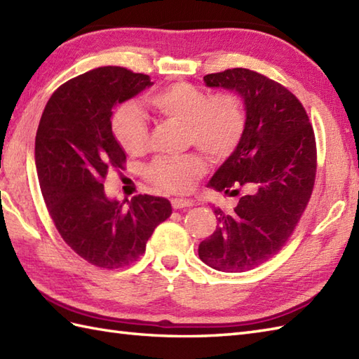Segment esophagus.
<instances>
[{
  "mask_svg": "<svg viewBox=\"0 0 359 359\" xmlns=\"http://www.w3.org/2000/svg\"><path fill=\"white\" fill-rule=\"evenodd\" d=\"M172 208L174 210H182V208H188V207H193L194 202L189 201V199H172Z\"/></svg>",
  "mask_w": 359,
  "mask_h": 359,
  "instance_id": "1",
  "label": "esophagus"
}]
</instances>
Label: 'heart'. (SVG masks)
I'll return each instance as SVG.
<instances>
[{
    "mask_svg": "<svg viewBox=\"0 0 359 359\" xmlns=\"http://www.w3.org/2000/svg\"><path fill=\"white\" fill-rule=\"evenodd\" d=\"M148 104L160 116L187 126V140L211 160H224L238 148L245 131V109L233 93L210 95L189 83H174L148 97ZM111 129L117 143L129 156H139L148 144V123L134 104L114 112ZM205 171L199 154L158 157L148 168L152 184L166 191L185 193Z\"/></svg>",
    "mask_w": 359,
    "mask_h": 359,
    "instance_id": "heart-1",
    "label": "heart"
}]
</instances>
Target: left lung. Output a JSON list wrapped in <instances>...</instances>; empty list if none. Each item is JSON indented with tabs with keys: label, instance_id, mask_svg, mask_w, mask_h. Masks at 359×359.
Masks as SVG:
<instances>
[{
	"label": "left lung",
	"instance_id": "8db88e82",
	"mask_svg": "<svg viewBox=\"0 0 359 359\" xmlns=\"http://www.w3.org/2000/svg\"><path fill=\"white\" fill-rule=\"evenodd\" d=\"M203 81L233 90L245 109L238 148L208 187L226 196L241 187L248 193L231 212L215 210L219 225L199 243V257L215 270L241 273L276 255L306 210L316 174L315 134L301 102L262 74L236 67Z\"/></svg>",
	"mask_w": 359,
	"mask_h": 359
}]
</instances>
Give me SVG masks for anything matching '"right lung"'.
Segmentation results:
<instances>
[{"instance_id":"1","label":"right lung","mask_w":359,"mask_h":359,"mask_svg":"<svg viewBox=\"0 0 359 359\" xmlns=\"http://www.w3.org/2000/svg\"><path fill=\"white\" fill-rule=\"evenodd\" d=\"M152 85L125 67H97L60 86L38 125L35 166L49 215L67 245L102 269L137 261L171 215L163 197L140 194L125 205L103 187L126 160L111 129L112 109Z\"/></svg>"}]
</instances>
